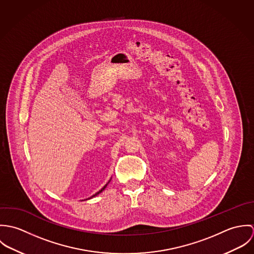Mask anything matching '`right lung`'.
Wrapping results in <instances>:
<instances>
[{
	"label": "right lung",
	"mask_w": 254,
	"mask_h": 254,
	"mask_svg": "<svg viewBox=\"0 0 254 254\" xmlns=\"http://www.w3.org/2000/svg\"><path fill=\"white\" fill-rule=\"evenodd\" d=\"M109 182H110V180H109ZM107 186H108V184H107V185H106V186H105V187H104V188H103V189H102V190H99V191H98V192H96V193H95V194H94V195H93V196H91V197H90V198H92V197H94V196H96V195H98V194H99V193H100V192H102V191H103V190H105V189H106V187H107Z\"/></svg>",
	"instance_id": "obj_1"
}]
</instances>
